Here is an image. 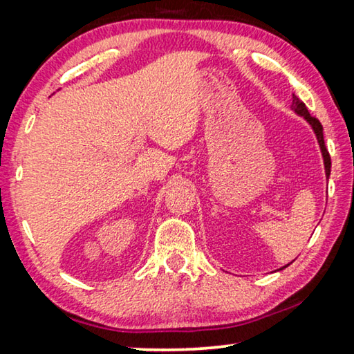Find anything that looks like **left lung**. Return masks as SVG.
<instances>
[{
    "instance_id": "8db88e82",
    "label": "left lung",
    "mask_w": 354,
    "mask_h": 354,
    "mask_svg": "<svg viewBox=\"0 0 354 354\" xmlns=\"http://www.w3.org/2000/svg\"><path fill=\"white\" fill-rule=\"evenodd\" d=\"M292 109L295 111L298 115L304 117L309 122L310 127H313L314 133L317 136V140H319V145L322 148V154H323V160H325V171H326V176H329V173H331V158H329V153L328 149L325 147V140H323V127L322 123L317 120L315 117H313L308 111L306 104L303 103L301 100H299L298 97H295V95H292Z\"/></svg>"
}]
</instances>
